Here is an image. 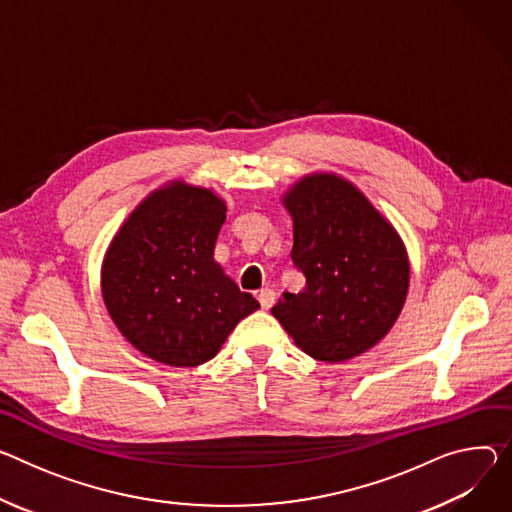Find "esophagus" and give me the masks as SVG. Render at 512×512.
I'll use <instances>...</instances> for the list:
<instances>
[{"label":"esophagus","instance_id":"34e87169","mask_svg":"<svg viewBox=\"0 0 512 512\" xmlns=\"http://www.w3.org/2000/svg\"><path fill=\"white\" fill-rule=\"evenodd\" d=\"M257 300H259L263 310H269L273 306V302H275V292L269 290V288H263V290L257 292Z\"/></svg>","mask_w":512,"mask_h":512}]
</instances>
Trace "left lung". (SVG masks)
<instances>
[{
  "mask_svg": "<svg viewBox=\"0 0 512 512\" xmlns=\"http://www.w3.org/2000/svg\"><path fill=\"white\" fill-rule=\"evenodd\" d=\"M294 220L292 261L304 273L271 314L310 357L353 359L382 341L404 306L410 282L396 228L347 179L312 173L284 196Z\"/></svg>",
  "mask_w": 512,
  "mask_h": 512,
  "instance_id": "8db88e82",
  "label": "left lung"
}]
</instances>
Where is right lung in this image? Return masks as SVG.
<instances>
[{
	"label": "right lung",
	"instance_id": "1",
	"mask_svg": "<svg viewBox=\"0 0 512 512\" xmlns=\"http://www.w3.org/2000/svg\"><path fill=\"white\" fill-rule=\"evenodd\" d=\"M226 204L171 181L138 204L102 265L104 304L124 339L173 367L210 361L259 302L214 261Z\"/></svg>",
	"mask_w": 512,
	"mask_h": 512
}]
</instances>
